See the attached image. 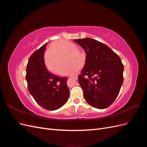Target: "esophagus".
Returning <instances> with one entry per match:
<instances>
[{
  "mask_svg": "<svg viewBox=\"0 0 147 147\" xmlns=\"http://www.w3.org/2000/svg\"><path fill=\"white\" fill-rule=\"evenodd\" d=\"M74 78L75 80H78V76H75L74 77Z\"/></svg>",
  "mask_w": 147,
  "mask_h": 147,
  "instance_id": "1",
  "label": "esophagus"
}]
</instances>
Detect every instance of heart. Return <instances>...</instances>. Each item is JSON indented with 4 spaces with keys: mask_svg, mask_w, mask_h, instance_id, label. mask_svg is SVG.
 Wrapping results in <instances>:
<instances>
[{
    "mask_svg": "<svg viewBox=\"0 0 147 147\" xmlns=\"http://www.w3.org/2000/svg\"><path fill=\"white\" fill-rule=\"evenodd\" d=\"M65 58L67 63L71 64L62 67L58 72L63 76H74L78 72L82 64H84L85 55L83 56L80 53H77L74 45L70 42L58 40L53 44L46 54L45 63L49 70L55 72L59 67L64 64Z\"/></svg>",
    "mask_w": 147,
    "mask_h": 147,
    "instance_id": "obj_1",
    "label": "heart"
}]
</instances>
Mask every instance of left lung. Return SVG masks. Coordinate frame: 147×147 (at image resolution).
Masks as SVG:
<instances>
[{
  "mask_svg": "<svg viewBox=\"0 0 147 147\" xmlns=\"http://www.w3.org/2000/svg\"><path fill=\"white\" fill-rule=\"evenodd\" d=\"M74 41L86 53L85 65L78 79L84 99L94 108L109 107L123 84L124 66L121 59L108 46L96 40L85 38Z\"/></svg>",
  "mask_w": 147,
  "mask_h": 147,
  "instance_id": "8db88e82",
  "label": "left lung"
}]
</instances>
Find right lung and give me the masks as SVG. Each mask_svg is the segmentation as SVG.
Listing matches in <instances>:
<instances>
[{
	"instance_id": "obj_1",
	"label": "right lung",
	"mask_w": 147,
	"mask_h": 147,
	"mask_svg": "<svg viewBox=\"0 0 147 147\" xmlns=\"http://www.w3.org/2000/svg\"><path fill=\"white\" fill-rule=\"evenodd\" d=\"M47 43L29 57L26 80L28 90L37 103L48 110H56L63 106L69 97L67 78H61L47 70L44 53Z\"/></svg>"
}]
</instances>
